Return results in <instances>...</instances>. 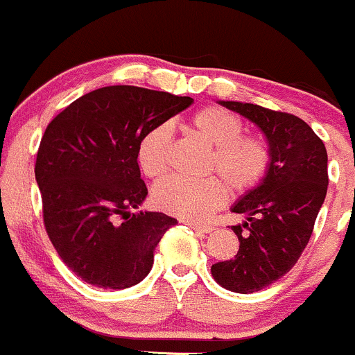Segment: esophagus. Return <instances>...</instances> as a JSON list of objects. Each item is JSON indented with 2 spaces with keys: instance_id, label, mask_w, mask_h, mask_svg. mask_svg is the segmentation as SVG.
Wrapping results in <instances>:
<instances>
[{
  "instance_id": "1",
  "label": "esophagus",
  "mask_w": 355,
  "mask_h": 355,
  "mask_svg": "<svg viewBox=\"0 0 355 355\" xmlns=\"http://www.w3.org/2000/svg\"><path fill=\"white\" fill-rule=\"evenodd\" d=\"M186 225H188L189 228L199 231V233H209V231L214 230L213 226H209V225H198V223H194V221H186Z\"/></svg>"
}]
</instances>
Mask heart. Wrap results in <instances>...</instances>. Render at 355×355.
Here are the masks:
<instances>
[{
  "instance_id": "b5f03b06",
  "label": "heart",
  "mask_w": 355,
  "mask_h": 355,
  "mask_svg": "<svg viewBox=\"0 0 355 355\" xmlns=\"http://www.w3.org/2000/svg\"><path fill=\"white\" fill-rule=\"evenodd\" d=\"M189 127L211 146L208 171L220 176L199 181L169 176L154 186L153 202L167 214L201 221L226 205L228 186L236 194L257 188L272 166V150L261 135L243 132L241 119L221 107L199 109L189 117ZM173 137L171 122H159L142 134L137 144V164L144 176L157 179L167 173Z\"/></svg>"
}]
</instances>
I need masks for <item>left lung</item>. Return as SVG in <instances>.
Segmentation results:
<instances>
[{
    "label": "left lung",
    "mask_w": 355,
    "mask_h": 355,
    "mask_svg": "<svg viewBox=\"0 0 355 355\" xmlns=\"http://www.w3.org/2000/svg\"><path fill=\"white\" fill-rule=\"evenodd\" d=\"M220 103L260 127L272 150V166L261 184L231 209L246 216L243 225L231 226L240 250L231 260L211 266L223 288L253 293L290 272L312 236L327 194V150L297 115L254 103Z\"/></svg>",
    "instance_id": "left-lung-1"
}]
</instances>
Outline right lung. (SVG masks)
Returning a JSON list of instances; mask_svg holds the SVG:
<instances>
[{
	"instance_id": "obj_1",
	"label": "right lung",
	"mask_w": 355,
	"mask_h": 355,
	"mask_svg": "<svg viewBox=\"0 0 355 355\" xmlns=\"http://www.w3.org/2000/svg\"><path fill=\"white\" fill-rule=\"evenodd\" d=\"M191 103L169 92L110 85L82 95L46 127L35 162L43 225L63 263L87 284L129 288L153 268L157 243L178 220L130 213L147 196L137 144Z\"/></svg>"
}]
</instances>
